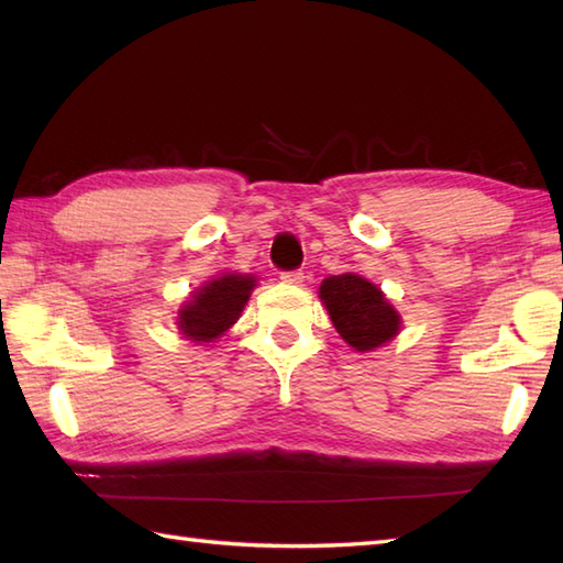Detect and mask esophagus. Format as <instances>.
I'll use <instances>...</instances> for the list:
<instances>
[{
	"instance_id": "esophagus-1",
	"label": "esophagus",
	"mask_w": 563,
	"mask_h": 563,
	"mask_svg": "<svg viewBox=\"0 0 563 563\" xmlns=\"http://www.w3.org/2000/svg\"><path fill=\"white\" fill-rule=\"evenodd\" d=\"M280 280L288 283V285H300L305 280V273L302 271H283Z\"/></svg>"
}]
</instances>
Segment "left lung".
Segmentation results:
<instances>
[{
  "instance_id": "left-lung-1",
  "label": "left lung",
  "mask_w": 563,
  "mask_h": 563,
  "mask_svg": "<svg viewBox=\"0 0 563 563\" xmlns=\"http://www.w3.org/2000/svg\"><path fill=\"white\" fill-rule=\"evenodd\" d=\"M333 327L355 351H373L397 336L401 319L385 295L361 275H331L319 288Z\"/></svg>"
}]
</instances>
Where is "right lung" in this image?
Returning a JSON list of instances; mask_svg holds the SVG:
<instances>
[{
    "mask_svg": "<svg viewBox=\"0 0 563 563\" xmlns=\"http://www.w3.org/2000/svg\"><path fill=\"white\" fill-rule=\"evenodd\" d=\"M254 285L256 280L251 275L236 273L220 275V278L208 283L178 312V327H181L184 336L202 343L218 339L242 314Z\"/></svg>",
    "mask_w": 563,
    "mask_h": 563,
    "instance_id": "obj_1",
    "label": "right lung"
}]
</instances>
